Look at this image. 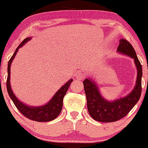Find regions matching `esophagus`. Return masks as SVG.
<instances>
[{"instance_id": "obj_1", "label": "esophagus", "mask_w": 148, "mask_h": 148, "mask_svg": "<svg viewBox=\"0 0 148 148\" xmlns=\"http://www.w3.org/2000/svg\"><path fill=\"white\" fill-rule=\"evenodd\" d=\"M76 77L78 80H83L85 79V75L82 72H78L77 74H76Z\"/></svg>"}]
</instances>
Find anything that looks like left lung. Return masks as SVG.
<instances>
[{
  "instance_id": "8db88e82",
  "label": "left lung",
  "mask_w": 148,
  "mask_h": 148,
  "mask_svg": "<svg viewBox=\"0 0 148 148\" xmlns=\"http://www.w3.org/2000/svg\"><path fill=\"white\" fill-rule=\"evenodd\" d=\"M117 51L133 58L136 66V82L134 90L128 95L109 101L101 95L99 88L94 81L90 79H86L84 81L89 114L95 120L101 123L118 121L126 116L138 102L141 95L142 66L135 50L127 40L122 39L120 40V45Z\"/></svg>"
}]
</instances>
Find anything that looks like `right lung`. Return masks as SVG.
<instances>
[{
  "label": "right lung",
  "mask_w": 148,
  "mask_h": 148,
  "mask_svg": "<svg viewBox=\"0 0 148 148\" xmlns=\"http://www.w3.org/2000/svg\"><path fill=\"white\" fill-rule=\"evenodd\" d=\"M31 37H28L23 40V42L18 45V47L15 50L14 54L8 62V79H7L6 83L7 90H8V95L14 102L15 106L17 108L18 111H20V113L25 117H26L27 118L37 122L51 121L56 118L62 111L64 96L65 95L66 92L70 86V84L73 81L72 79L69 80L63 86H62L48 103L40 106H30L23 103L15 96L13 91L12 90L11 86H10V67H11L12 62L14 60L18 49L21 48L24 44L29 41Z\"/></svg>",
  "instance_id": "right-lung-1"
}]
</instances>
